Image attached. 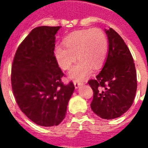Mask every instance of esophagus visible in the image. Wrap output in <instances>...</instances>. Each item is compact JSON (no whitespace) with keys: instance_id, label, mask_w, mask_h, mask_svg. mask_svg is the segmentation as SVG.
<instances>
[{"instance_id":"34e87169","label":"esophagus","mask_w":148,"mask_h":148,"mask_svg":"<svg viewBox=\"0 0 148 148\" xmlns=\"http://www.w3.org/2000/svg\"><path fill=\"white\" fill-rule=\"evenodd\" d=\"M82 84V82H74V85H75V88H78V87H80L81 85Z\"/></svg>"}]
</instances>
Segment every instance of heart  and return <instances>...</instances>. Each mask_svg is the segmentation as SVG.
I'll use <instances>...</instances> for the list:
<instances>
[{
  "mask_svg": "<svg viewBox=\"0 0 148 148\" xmlns=\"http://www.w3.org/2000/svg\"><path fill=\"white\" fill-rule=\"evenodd\" d=\"M65 47L55 48V56L64 70H69L76 61L70 77L78 82L85 80L92 73V67L99 69L104 64L108 50V40L105 33L99 28L77 31L64 41Z\"/></svg>",
  "mask_w": 148,
  "mask_h": 148,
  "instance_id": "obj_1",
  "label": "heart"
}]
</instances>
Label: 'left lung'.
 <instances>
[{"label":"left lung","instance_id":"8db88e82","mask_svg":"<svg viewBox=\"0 0 148 148\" xmlns=\"http://www.w3.org/2000/svg\"><path fill=\"white\" fill-rule=\"evenodd\" d=\"M109 40L108 58L95 79L89 85L93 91L90 104L94 113L104 119L118 118L133 104L137 89L133 58L121 37L110 28L106 30Z\"/></svg>","mask_w":148,"mask_h":148}]
</instances>
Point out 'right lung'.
<instances>
[{
  "mask_svg": "<svg viewBox=\"0 0 148 148\" xmlns=\"http://www.w3.org/2000/svg\"><path fill=\"white\" fill-rule=\"evenodd\" d=\"M61 27H38L18 47L12 64L13 94L21 110L36 125L57 126L64 119L75 86L54 55L56 34Z\"/></svg>",
  "mask_w": 148,
  "mask_h": 148,
  "instance_id": "obj_1",
  "label": "right lung"
}]
</instances>
